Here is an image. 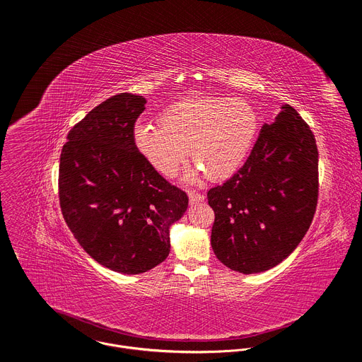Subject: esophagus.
<instances>
[{"label":"esophagus","instance_id":"esophagus-1","mask_svg":"<svg viewBox=\"0 0 362 362\" xmlns=\"http://www.w3.org/2000/svg\"><path fill=\"white\" fill-rule=\"evenodd\" d=\"M187 194H189V200H190V204H194V203H199L202 200H204V196L194 192V190H187Z\"/></svg>","mask_w":362,"mask_h":362}]
</instances>
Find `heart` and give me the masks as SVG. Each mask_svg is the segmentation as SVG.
I'll list each match as a JSON object with an SVG mask.
<instances>
[{"label": "heart", "instance_id": "1", "mask_svg": "<svg viewBox=\"0 0 362 362\" xmlns=\"http://www.w3.org/2000/svg\"><path fill=\"white\" fill-rule=\"evenodd\" d=\"M257 115L239 98H185L160 116V124L139 123L134 143L143 158L165 176H172L186 162L211 180L236 172L252 147Z\"/></svg>", "mask_w": 362, "mask_h": 362}]
</instances>
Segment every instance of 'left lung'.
I'll return each mask as SVG.
<instances>
[{"instance_id":"1","label":"left lung","mask_w":362,"mask_h":362,"mask_svg":"<svg viewBox=\"0 0 362 362\" xmlns=\"http://www.w3.org/2000/svg\"><path fill=\"white\" fill-rule=\"evenodd\" d=\"M318 187L315 136L285 105L274 123L264 124L245 165L208 192L218 259L245 275L281 264L313 223Z\"/></svg>"}]
</instances>
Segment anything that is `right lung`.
<instances>
[{
    "instance_id": "1",
    "label": "right lung",
    "mask_w": 362,
    "mask_h": 362,
    "mask_svg": "<svg viewBox=\"0 0 362 362\" xmlns=\"http://www.w3.org/2000/svg\"><path fill=\"white\" fill-rule=\"evenodd\" d=\"M146 98L116 94L78 122L63 146L59 197L64 221L100 265L137 275L170 252V226L187 209V194L143 158L134 123Z\"/></svg>"
}]
</instances>
